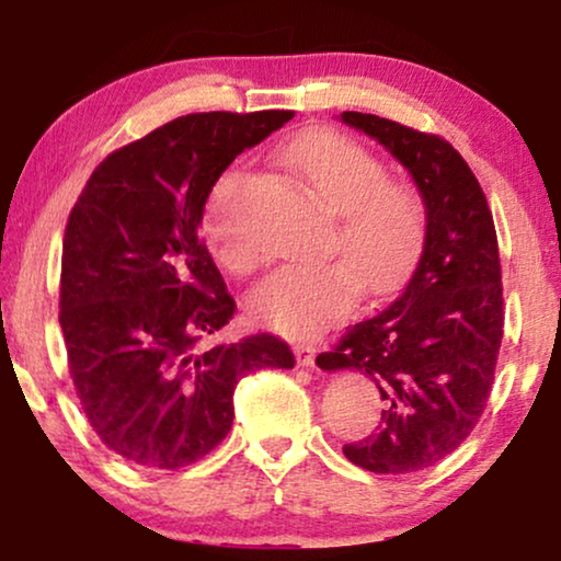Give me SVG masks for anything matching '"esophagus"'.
<instances>
[{"mask_svg": "<svg viewBox=\"0 0 561 561\" xmlns=\"http://www.w3.org/2000/svg\"><path fill=\"white\" fill-rule=\"evenodd\" d=\"M294 355L301 367H313V363H317V350H313L311 344H296Z\"/></svg>", "mask_w": 561, "mask_h": 561, "instance_id": "obj_1", "label": "esophagus"}]
</instances>
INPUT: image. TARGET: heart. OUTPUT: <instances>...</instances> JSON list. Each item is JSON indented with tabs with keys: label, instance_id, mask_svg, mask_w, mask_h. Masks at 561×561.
<instances>
[{
	"label": "heart",
	"instance_id": "1",
	"mask_svg": "<svg viewBox=\"0 0 561 561\" xmlns=\"http://www.w3.org/2000/svg\"><path fill=\"white\" fill-rule=\"evenodd\" d=\"M283 163L317 194L336 227L327 250L342 260L283 265L252 290L257 321L288 336H311L347 313L357 286L386 290L405 275L426 237V204L363 145L332 129H309L288 142ZM244 173L225 171L204 204V237L229 273H250L257 250L240 232Z\"/></svg>",
	"mask_w": 561,
	"mask_h": 561
}]
</instances>
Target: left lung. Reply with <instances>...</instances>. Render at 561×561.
<instances>
[{"label": "left lung", "mask_w": 561, "mask_h": 561, "mask_svg": "<svg viewBox=\"0 0 561 561\" xmlns=\"http://www.w3.org/2000/svg\"><path fill=\"white\" fill-rule=\"evenodd\" d=\"M401 160L426 204L424 250L396 301L347 327L321 370H359L382 401L378 432L344 444L378 474L426 470L451 455L488 405L503 342V283L488 198L465 158L439 135L342 112Z\"/></svg>", "instance_id": "left-lung-1"}]
</instances>
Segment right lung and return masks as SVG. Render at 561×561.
Instances as JSON below:
<instances>
[{
	"label": "right lung",
	"instance_id": "add662e5",
	"mask_svg": "<svg viewBox=\"0 0 561 561\" xmlns=\"http://www.w3.org/2000/svg\"><path fill=\"white\" fill-rule=\"evenodd\" d=\"M294 112H202L152 129L94 168L68 214L60 329L76 396L99 439L127 462L181 470L234 419V386L296 365L273 334L204 342L234 298L198 225L214 181Z\"/></svg>",
	"mask_w": 561,
	"mask_h": 561
}]
</instances>
